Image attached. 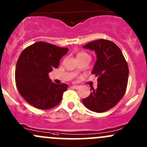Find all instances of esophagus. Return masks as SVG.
<instances>
[{
  "mask_svg": "<svg viewBox=\"0 0 147 147\" xmlns=\"http://www.w3.org/2000/svg\"><path fill=\"white\" fill-rule=\"evenodd\" d=\"M72 88H75V89H79L80 88V86H78V85H73V86H72Z\"/></svg>",
  "mask_w": 147,
  "mask_h": 147,
  "instance_id": "obj_1",
  "label": "esophagus"
}]
</instances>
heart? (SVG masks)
<instances>
[{
  "mask_svg": "<svg viewBox=\"0 0 147 147\" xmlns=\"http://www.w3.org/2000/svg\"><path fill=\"white\" fill-rule=\"evenodd\" d=\"M88 56V54L84 52H80L77 54V57H81V56Z\"/></svg>",
  "mask_w": 147,
  "mask_h": 147,
  "instance_id": "obj_1",
  "label": "heart"
}]
</instances>
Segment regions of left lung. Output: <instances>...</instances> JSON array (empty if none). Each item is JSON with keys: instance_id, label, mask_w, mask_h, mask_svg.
<instances>
[{"instance_id": "8db88e82", "label": "left lung", "mask_w": 147, "mask_h": 147, "mask_svg": "<svg viewBox=\"0 0 147 147\" xmlns=\"http://www.w3.org/2000/svg\"><path fill=\"white\" fill-rule=\"evenodd\" d=\"M84 49L94 51L96 59L91 73L98 77V87L82 100L86 108L96 112L109 110L123 98L128 79V66L121 51L109 40L100 39L88 43Z\"/></svg>"}]
</instances>
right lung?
Wrapping results in <instances>:
<instances>
[{"mask_svg":"<svg viewBox=\"0 0 147 147\" xmlns=\"http://www.w3.org/2000/svg\"><path fill=\"white\" fill-rule=\"evenodd\" d=\"M67 48L37 42L26 48L19 56L15 70V82L21 96L40 109L55 107L62 100L66 84L51 82L49 73L57 68Z\"/></svg>","mask_w":147,"mask_h":147,"instance_id":"obj_1","label":"right lung"}]
</instances>
